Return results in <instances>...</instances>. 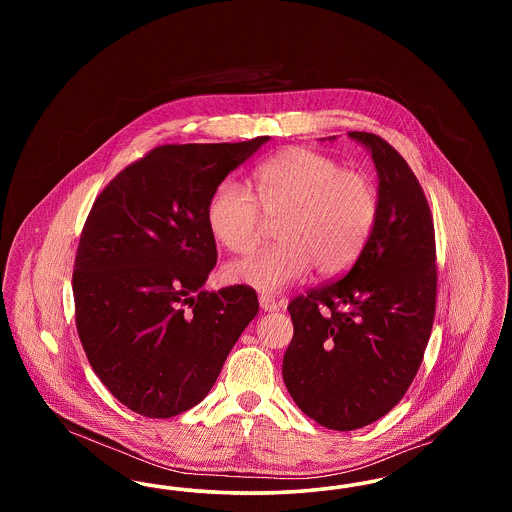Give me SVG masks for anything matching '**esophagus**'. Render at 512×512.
I'll return each instance as SVG.
<instances>
[{
    "mask_svg": "<svg viewBox=\"0 0 512 512\" xmlns=\"http://www.w3.org/2000/svg\"><path fill=\"white\" fill-rule=\"evenodd\" d=\"M259 305H261V309L267 311V313H274V311L280 309V303H278L272 295H267V293H263V295L259 297Z\"/></svg>",
    "mask_w": 512,
    "mask_h": 512,
    "instance_id": "34e87169",
    "label": "esophagus"
}]
</instances>
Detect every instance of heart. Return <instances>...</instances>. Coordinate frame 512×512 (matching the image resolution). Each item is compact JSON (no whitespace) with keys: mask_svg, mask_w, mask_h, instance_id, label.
Returning <instances> with one entry per match:
<instances>
[{"mask_svg":"<svg viewBox=\"0 0 512 512\" xmlns=\"http://www.w3.org/2000/svg\"><path fill=\"white\" fill-rule=\"evenodd\" d=\"M253 190L224 180L207 203V228L232 253L261 244L267 220L278 244L224 268V278L259 292L276 293L311 268L338 276L351 267L374 230L380 199L363 172L313 149H286L253 172Z\"/></svg>","mask_w":512,"mask_h":512,"instance_id":"obj_1","label":"heart"}]
</instances>
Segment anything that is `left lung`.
I'll return each instance as SVG.
<instances>
[{
    "label": "left lung",
    "mask_w": 512,
    "mask_h": 512,
    "mask_svg": "<svg viewBox=\"0 0 512 512\" xmlns=\"http://www.w3.org/2000/svg\"><path fill=\"white\" fill-rule=\"evenodd\" d=\"M349 136L372 153L378 219L347 274L290 301L293 338L282 363L295 405L340 432L372 424L403 399L424 359L438 293L434 219L422 186L384 138Z\"/></svg>",
    "instance_id": "left-lung-1"
}]
</instances>
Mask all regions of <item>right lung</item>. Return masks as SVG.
<instances>
[{
  "mask_svg": "<svg viewBox=\"0 0 512 512\" xmlns=\"http://www.w3.org/2000/svg\"><path fill=\"white\" fill-rule=\"evenodd\" d=\"M268 140L155 147L94 201L74 257L76 330L130 411L171 418L203 401L257 315L247 286L201 288L217 263L207 203Z\"/></svg>",
  "mask_w": 512,
  "mask_h": 512,
  "instance_id": "add662e5",
  "label": "right lung"
}]
</instances>
